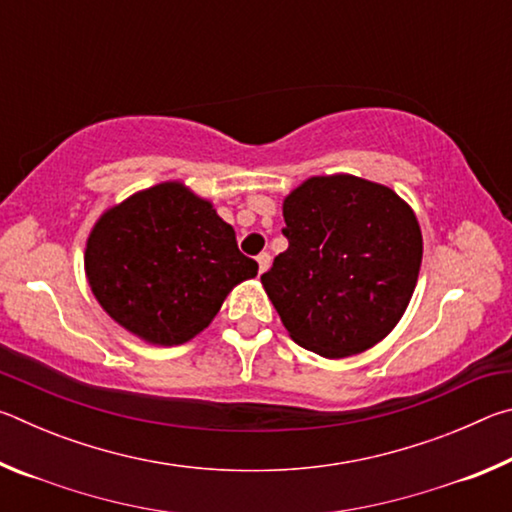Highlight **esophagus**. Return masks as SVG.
<instances>
[{"instance_id":"1","label":"esophagus","mask_w":512,"mask_h":512,"mask_svg":"<svg viewBox=\"0 0 512 512\" xmlns=\"http://www.w3.org/2000/svg\"><path fill=\"white\" fill-rule=\"evenodd\" d=\"M257 264H259V273L268 271V266H271V255H268V253H259V255H257Z\"/></svg>"}]
</instances>
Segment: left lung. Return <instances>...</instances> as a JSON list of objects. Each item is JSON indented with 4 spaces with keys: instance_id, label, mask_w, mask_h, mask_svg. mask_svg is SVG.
I'll return each instance as SVG.
<instances>
[{
    "instance_id": "1",
    "label": "left lung",
    "mask_w": 512,
    "mask_h": 512,
    "mask_svg": "<svg viewBox=\"0 0 512 512\" xmlns=\"http://www.w3.org/2000/svg\"><path fill=\"white\" fill-rule=\"evenodd\" d=\"M289 248L262 284L291 339L327 359L372 348L397 325L422 262L418 219L393 189L316 176L284 198Z\"/></svg>"
}]
</instances>
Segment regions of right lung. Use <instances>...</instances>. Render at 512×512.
I'll use <instances>...</instances> for the list:
<instances>
[{"label": "right lung", "mask_w": 512, "mask_h": 512, "mask_svg": "<svg viewBox=\"0 0 512 512\" xmlns=\"http://www.w3.org/2000/svg\"><path fill=\"white\" fill-rule=\"evenodd\" d=\"M232 225L180 183L135 194L101 216L85 248L94 298L121 327L180 345L210 325L235 284L257 275Z\"/></svg>", "instance_id": "1"}]
</instances>
